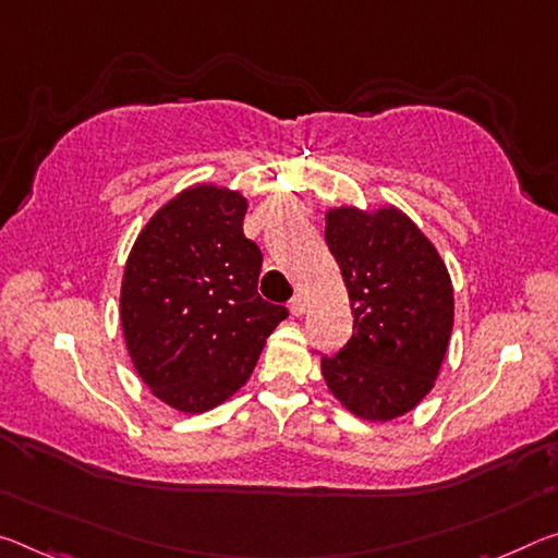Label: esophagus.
Masks as SVG:
<instances>
[{
  "label": "esophagus",
  "instance_id": "esophagus-1",
  "mask_svg": "<svg viewBox=\"0 0 558 558\" xmlns=\"http://www.w3.org/2000/svg\"><path fill=\"white\" fill-rule=\"evenodd\" d=\"M305 307H307V303H305L303 295H295L293 300H290V313H293V315H303Z\"/></svg>",
  "mask_w": 558,
  "mask_h": 558
}]
</instances>
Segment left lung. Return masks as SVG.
<instances>
[{"label": "left lung", "mask_w": 558, "mask_h": 558, "mask_svg": "<svg viewBox=\"0 0 558 558\" xmlns=\"http://www.w3.org/2000/svg\"><path fill=\"white\" fill-rule=\"evenodd\" d=\"M325 241L350 295L352 338L323 357L344 410L367 422L412 412L432 392L454 325L452 278L435 243L397 206L327 208Z\"/></svg>", "instance_id": "left-lung-1"}]
</instances>
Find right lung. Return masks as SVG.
Wrapping results in <instances>:
<instances>
[{"label":"right lung","mask_w":558,"mask_h":558,"mask_svg":"<svg viewBox=\"0 0 558 558\" xmlns=\"http://www.w3.org/2000/svg\"><path fill=\"white\" fill-rule=\"evenodd\" d=\"M247 198L196 183L141 228L119 315L129 357L156 400L183 414L226 402L288 311L258 295L263 255L243 235Z\"/></svg>","instance_id":"add662e5"}]
</instances>
